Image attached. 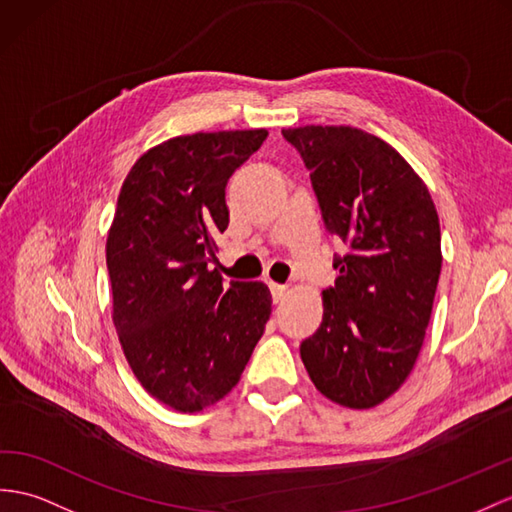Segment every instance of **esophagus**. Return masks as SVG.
<instances>
[{
    "label": "esophagus",
    "mask_w": 512,
    "mask_h": 512,
    "mask_svg": "<svg viewBox=\"0 0 512 512\" xmlns=\"http://www.w3.org/2000/svg\"><path fill=\"white\" fill-rule=\"evenodd\" d=\"M269 289H271V295H273V302H282L286 293H289V286L278 284V282H269Z\"/></svg>",
    "instance_id": "obj_1"
}]
</instances>
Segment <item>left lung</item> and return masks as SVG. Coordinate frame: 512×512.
<instances>
[{
	"mask_svg": "<svg viewBox=\"0 0 512 512\" xmlns=\"http://www.w3.org/2000/svg\"><path fill=\"white\" fill-rule=\"evenodd\" d=\"M310 169L326 230L350 252L299 356L321 395L373 408L413 371L441 276V228L428 186L389 143L352 126L282 130Z\"/></svg>",
	"mask_w": 512,
	"mask_h": 512,
	"instance_id": "8db88e82",
	"label": "left lung"
}]
</instances>
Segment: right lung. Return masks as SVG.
I'll use <instances>...</instances> for the list:
<instances>
[{
    "label": "right lung",
    "instance_id": "add662e5",
    "mask_svg": "<svg viewBox=\"0 0 512 512\" xmlns=\"http://www.w3.org/2000/svg\"><path fill=\"white\" fill-rule=\"evenodd\" d=\"M267 130L173 136L134 162L106 239L112 323L136 380L178 413H199L241 380L271 315L263 282L223 284L226 184Z\"/></svg>",
    "mask_w": 512,
    "mask_h": 512
}]
</instances>
